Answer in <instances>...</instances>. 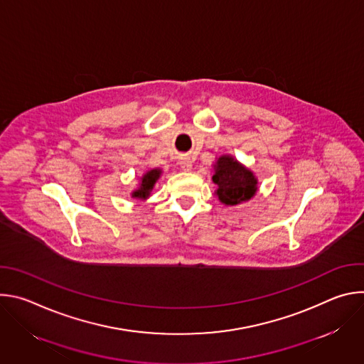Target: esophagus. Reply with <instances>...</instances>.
Listing matches in <instances>:
<instances>
[{"instance_id":"1","label":"esophagus","mask_w":364,"mask_h":364,"mask_svg":"<svg viewBox=\"0 0 364 364\" xmlns=\"http://www.w3.org/2000/svg\"><path fill=\"white\" fill-rule=\"evenodd\" d=\"M178 164H180L181 170H184V171H190V170L193 168V163H191V160H190V159H187V157L181 159V160L178 161Z\"/></svg>"}]
</instances>
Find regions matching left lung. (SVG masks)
Listing matches in <instances>:
<instances>
[{"instance_id":"left-lung-1","label":"left lung","mask_w":364,"mask_h":364,"mask_svg":"<svg viewBox=\"0 0 364 364\" xmlns=\"http://www.w3.org/2000/svg\"><path fill=\"white\" fill-rule=\"evenodd\" d=\"M212 178L218 186L216 196L226 205L247 201L257 191V180L255 174L235 160L232 155H222L218 159Z\"/></svg>"}]
</instances>
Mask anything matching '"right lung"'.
<instances>
[{"mask_svg":"<svg viewBox=\"0 0 364 364\" xmlns=\"http://www.w3.org/2000/svg\"><path fill=\"white\" fill-rule=\"evenodd\" d=\"M161 176V170L160 168H152L149 171H146L142 177H141V183H139V187L132 191V197L134 198H139V200H146L155 186V183H157V180L160 178Z\"/></svg>","mask_w":364,"mask_h":364,"instance_id":"obj_1","label":"right lung"}]
</instances>
